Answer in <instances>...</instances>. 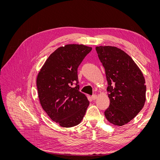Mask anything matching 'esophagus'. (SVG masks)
<instances>
[{"label": "esophagus", "mask_w": 160, "mask_h": 160, "mask_svg": "<svg viewBox=\"0 0 160 160\" xmlns=\"http://www.w3.org/2000/svg\"><path fill=\"white\" fill-rule=\"evenodd\" d=\"M91 98L93 100H95L97 98H98V96H97V95H93L91 96Z\"/></svg>", "instance_id": "obj_1"}]
</instances>
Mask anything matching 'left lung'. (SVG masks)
I'll return each instance as SVG.
<instances>
[{"label":"left lung","mask_w":160,"mask_h":160,"mask_svg":"<svg viewBox=\"0 0 160 160\" xmlns=\"http://www.w3.org/2000/svg\"><path fill=\"white\" fill-rule=\"evenodd\" d=\"M95 49L105 68L110 100L105 116L117 126L129 123L146 101V85L142 71L126 52L115 47L99 46Z\"/></svg>","instance_id":"left-lung-1"}]
</instances>
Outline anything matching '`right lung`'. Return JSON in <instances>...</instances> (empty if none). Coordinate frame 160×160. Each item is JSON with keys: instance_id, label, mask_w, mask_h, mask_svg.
I'll list each match as a JSON object with an SVG mask.
<instances>
[{"instance_id": "right-lung-1", "label": "right lung", "mask_w": 160, "mask_h": 160, "mask_svg": "<svg viewBox=\"0 0 160 160\" xmlns=\"http://www.w3.org/2000/svg\"><path fill=\"white\" fill-rule=\"evenodd\" d=\"M92 50L84 45L60 47L48 57L37 78L38 96L48 116L62 128L79 124L89 105L79 91L77 68ZM75 83L76 86L72 85Z\"/></svg>"}]
</instances>
